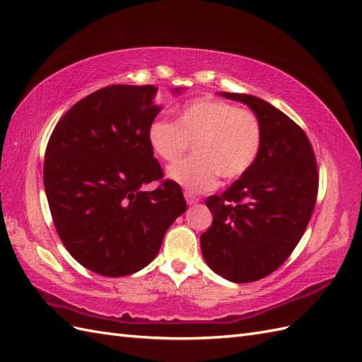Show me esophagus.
<instances>
[{
    "label": "esophagus",
    "instance_id": "esophagus-1",
    "mask_svg": "<svg viewBox=\"0 0 362 362\" xmlns=\"http://www.w3.org/2000/svg\"><path fill=\"white\" fill-rule=\"evenodd\" d=\"M185 199H187L188 205H196V203H199V197L194 196V194L189 191H185Z\"/></svg>",
    "mask_w": 362,
    "mask_h": 362
}]
</instances>
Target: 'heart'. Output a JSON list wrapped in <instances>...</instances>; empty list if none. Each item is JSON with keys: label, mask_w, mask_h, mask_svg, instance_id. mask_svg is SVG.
<instances>
[{"label": "heart", "mask_w": 362, "mask_h": 362, "mask_svg": "<svg viewBox=\"0 0 362 362\" xmlns=\"http://www.w3.org/2000/svg\"><path fill=\"white\" fill-rule=\"evenodd\" d=\"M191 159L170 168V179L189 192L216 187L217 177L234 180L255 163L263 145V124L257 113L230 102L199 98L185 104L177 120L156 119L148 128V144L166 163L188 153Z\"/></svg>", "instance_id": "b5f03b06"}]
</instances>
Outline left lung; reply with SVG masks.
Here are the masks:
<instances>
[{
  "label": "left lung",
  "mask_w": 362,
  "mask_h": 362,
  "mask_svg": "<svg viewBox=\"0 0 362 362\" xmlns=\"http://www.w3.org/2000/svg\"><path fill=\"white\" fill-rule=\"evenodd\" d=\"M221 96L258 115L263 145L242 177L206 199L212 225L200 246L216 274L251 283L276 271L298 245L317 202L318 168L309 137L283 111L251 95Z\"/></svg>",
  "instance_id": "left-lung-1"
}]
</instances>
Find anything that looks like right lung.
Instances as JSON below:
<instances>
[{"label":"right lung","mask_w":362,"mask_h":362,"mask_svg":"<svg viewBox=\"0 0 362 362\" xmlns=\"http://www.w3.org/2000/svg\"><path fill=\"white\" fill-rule=\"evenodd\" d=\"M154 86H110L76 102L54 127L44 188L54 228L87 269L124 276L150 264L173 221L187 211L182 188L162 180L148 144L160 107ZM180 91V88H174ZM154 180L153 192L141 187Z\"/></svg>","instance_id":"add662e5"}]
</instances>
